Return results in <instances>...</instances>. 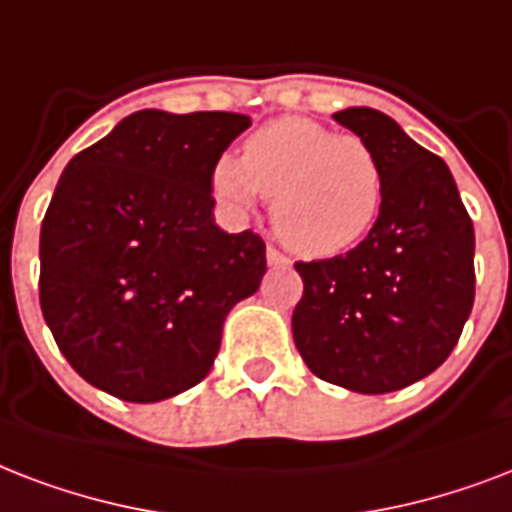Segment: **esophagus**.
<instances>
[{
  "instance_id": "1",
  "label": "esophagus",
  "mask_w": 512,
  "mask_h": 512,
  "mask_svg": "<svg viewBox=\"0 0 512 512\" xmlns=\"http://www.w3.org/2000/svg\"><path fill=\"white\" fill-rule=\"evenodd\" d=\"M267 264L269 267H288V264H291V259H288V256H283V253L277 251V248H267Z\"/></svg>"
}]
</instances>
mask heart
<instances>
[{
	"label": "heart",
	"mask_w": 512,
	"mask_h": 512,
	"mask_svg": "<svg viewBox=\"0 0 512 512\" xmlns=\"http://www.w3.org/2000/svg\"><path fill=\"white\" fill-rule=\"evenodd\" d=\"M211 192L229 213H248L272 194V227L291 251L328 259L374 229L384 202V168L358 136H339L307 117L261 125L243 157L221 154Z\"/></svg>",
	"instance_id": "heart-1"
}]
</instances>
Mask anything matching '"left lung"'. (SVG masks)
Segmentation results:
<instances>
[{
  "instance_id": "obj_1",
  "label": "left lung",
  "mask_w": 512,
  "mask_h": 512,
  "mask_svg": "<svg viewBox=\"0 0 512 512\" xmlns=\"http://www.w3.org/2000/svg\"><path fill=\"white\" fill-rule=\"evenodd\" d=\"M376 152L384 202L350 253L299 261L293 342L320 379L363 395L403 390L449 358L475 296V232L449 165L387 114H334Z\"/></svg>"
}]
</instances>
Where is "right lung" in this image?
Instances as JSON below:
<instances>
[{"mask_svg": "<svg viewBox=\"0 0 512 512\" xmlns=\"http://www.w3.org/2000/svg\"><path fill=\"white\" fill-rule=\"evenodd\" d=\"M251 117L141 109L63 168L39 235V304L85 382L157 403L202 382L264 240L213 219L211 168Z\"/></svg>", "mask_w": 512, "mask_h": 512, "instance_id": "1", "label": "right lung"}]
</instances>
